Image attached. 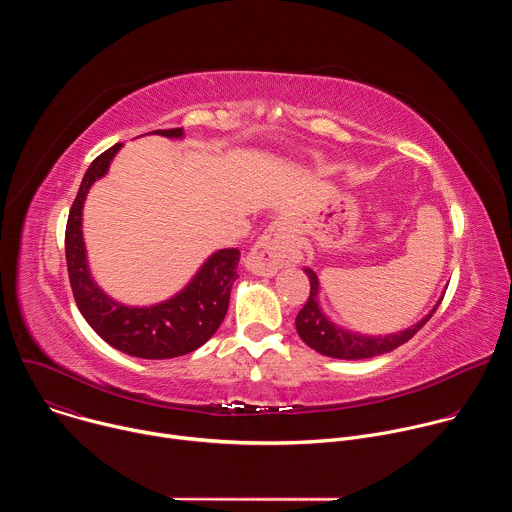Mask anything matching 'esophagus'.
<instances>
[{
	"label": "esophagus",
	"instance_id": "obj_1",
	"mask_svg": "<svg viewBox=\"0 0 512 512\" xmlns=\"http://www.w3.org/2000/svg\"><path fill=\"white\" fill-rule=\"evenodd\" d=\"M300 261V241L294 225L279 218L265 229L251 253L247 255V269L255 275H273L283 267Z\"/></svg>",
	"mask_w": 512,
	"mask_h": 512
}]
</instances>
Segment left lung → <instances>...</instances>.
I'll return each mask as SVG.
<instances>
[{"label":"left lung","mask_w":512,"mask_h":512,"mask_svg":"<svg viewBox=\"0 0 512 512\" xmlns=\"http://www.w3.org/2000/svg\"><path fill=\"white\" fill-rule=\"evenodd\" d=\"M304 271L310 277V298L306 306L300 310V314L296 316V330L310 348L330 358L360 360V358H373V356L395 350L397 346L411 340L427 324V320L433 316L437 306H440V302L444 300L440 298V302L433 306V310L411 328H405L395 334H385V336L381 334L369 336V334L352 332L334 324L320 306V281L316 271L310 267H306Z\"/></svg>","instance_id":"1"}]
</instances>
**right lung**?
Wrapping results in <instances>:
<instances>
[{
    "instance_id": "obj_1",
    "label": "right lung",
    "mask_w": 512,
    "mask_h": 512,
    "mask_svg": "<svg viewBox=\"0 0 512 512\" xmlns=\"http://www.w3.org/2000/svg\"><path fill=\"white\" fill-rule=\"evenodd\" d=\"M170 139H182L184 129L152 131ZM123 143L93 160L75 202L68 212L64 251L72 296L89 326L113 348L137 358H174L200 348L227 316L231 287L235 283L239 249L214 251L194 277L174 294L154 306H125L97 285L87 261L83 239V206L91 186L101 180Z\"/></svg>"
}]
</instances>
